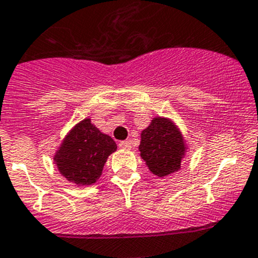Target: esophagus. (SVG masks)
I'll use <instances>...</instances> for the list:
<instances>
[{"instance_id":"obj_1","label":"esophagus","mask_w":258,"mask_h":258,"mask_svg":"<svg viewBox=\"0 0 258 258\" xmlns=\"http://www.w3.org/2000/svg\"><path fill=\"white\" fill-rule=\"evenodd\" d=\"M119 149H123V150H130L131 149V142L130 141H121L118 144Z\"/></svg>"}]
</instances>
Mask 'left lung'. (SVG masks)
I'll list each match as a JSON object with an SVG mask.
<instances>
[{"label":"left lung","instance_id":"left-lung-1","mask_svg":"<svg viewBox=\"0 0 258 258\" xmlns=\"http://www.w3.org/2000/svg\"><path fill=\"white\" fill-rule=\"evenodd\" d=\"M140 156L150 171L162 177L179 171L187 152V142L174 119L156 116L141 131Z\"/></svg>","mask_w":258,"mask_h":258}]
</instances>
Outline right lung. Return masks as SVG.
Returning <instances> with one entry per match:
<instances>
[{
	"mask_svg": "<svg viewBox=\"0 0 258 258\" xmlns=\"http://www.w3.org/2000/svg\"><path fill=\"white\" fill-rule=\"evenodd\" d=\"M116 150L113 139L86 117L69 130L52 159L64 179L78 186H89L101 177L107 159Z\"/></svg>",
	"mask_w": 258,
	"mask_h": 258,
	"instance_id": "obj_1",
	"label": "right lung"
}]
</instances>
